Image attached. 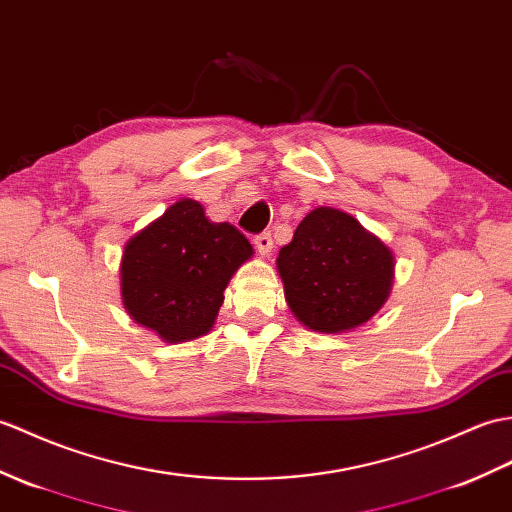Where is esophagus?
<instances>
[{
    "instance_id": "1",
    "label": "esophagus",
    "mask_w": 512,
    "mask_h": 512,
    "mask_svg": "<svg viewBox=\"0 0 512 512\" xmlns=\"http://www.w3.org/2000/svg\"><path fill=\"white\" fill-rule=\"evenodd\" d=\"M255 246H257L259 255L268 257V255L272 253V235H270V233H259V235H255Z\"/></svg>"
}]
</instances>
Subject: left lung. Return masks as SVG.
Masks as SVG:
<instances>
[{
    "label": "left lung",
    "mask_w": 512,
    "mask_h": 512,
    "mask_svg": "<svg viewBox=\"0 0 512 512\" xmlns=\"http://www.w3.org/2000/svg\"><path fill=\"white\" fill-rule=\"evenodd\" d=\"M285 301L320 334H344L388 301L395 257L353 216L331 207L307 213L277 257Z\"/></svg>",
    "instance_id": "1"
}]
</instances>
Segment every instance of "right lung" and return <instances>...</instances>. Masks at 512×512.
<instances>
[{
  "label": "right lung",
  "instance_id": "right-lung-1",
  "mask_svg": "<svg viewBox=\"0 0 512 512\" xmlns=\"http://www.w3.org/2000/svg\"><path fill=\"white\" fill-rule=\"evenodd\" d=\"M253 246L229 222H211L200 202L183 198L124 246L122 303L165 342H189L216 323L224 290Z\"/></svg>",
  "mask_w": 512,
  "mask_h": 512
}]
</instances>
